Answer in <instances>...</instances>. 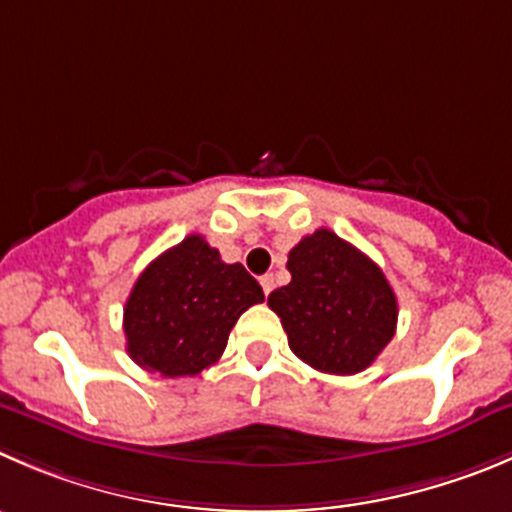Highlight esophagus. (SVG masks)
Listing matches in <instances>:
<instances>
[{
	"label": "esophagus",
	"mask_w": 512,
	"mask_h": 512,
	"mask_svg": "<svg viewBox=\"0 0 512 512\" xmlns=\"http://www.w3.org/2000/svg\"><path fill=\"white\" fill-rule=\"evenodd\" d=\"M261 289H264V294L269 296L271 289H274V276H271V274L261 276Z\"/></svg>",
	"instance_id": "1"
}]
</instances>
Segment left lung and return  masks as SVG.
I'll list each match as a JSON object with an SVG mask.
<instances>
[{
    "mask_svg": "<svg viewBox=\"0 0 512 512\" xmlns=\"http://www.w3.org/2000/svg\"><path fill=\"white\" fill-rule=\"evenodd\" d=\"M291 281L271 291L289 347L326 374H357L392 342L397 296L382 269L329 228L289 251Z\"/></svg>",
    "mask_w": 512,
    "mask_h": 512,
    "instance_id": "obj_1",
    "label": "left lung"
}]
</instances>
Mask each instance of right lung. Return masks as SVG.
Returning a JSON list of instances; mask_svg holds the SVG:
<instances>
[{"label": "right lung", "mask_w": 512, "mask_h": 512, "mask_svg": "<svg viewBox=\"0 0 512 512\" xmlns=\"http://www.w3.org/2000/svg\"><path fill=\"white\" fill-rule=\"evenodd\" d=\"M264 301L259 281L193 233L160 253L125 301L123 329L135 364L163 377H196L216 364L238 316Z\"/></svg>", "instance_id": "add662e5"}]
</instances>
